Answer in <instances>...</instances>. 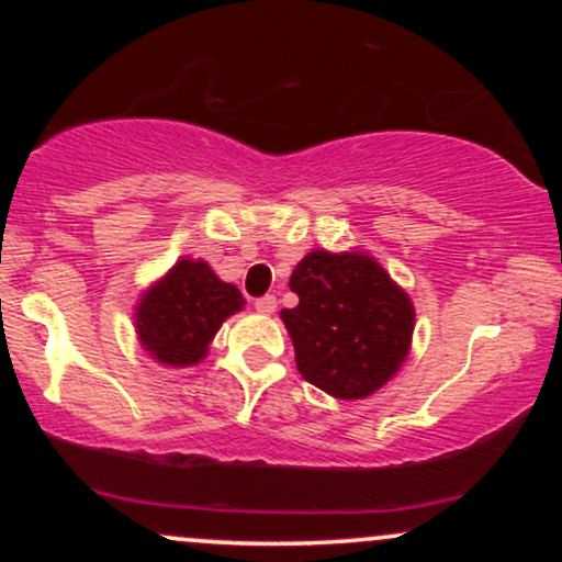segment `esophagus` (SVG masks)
<instances>
[{"label":"esophagus","instance_id":"obj_1","mask_svg":"<svg viewBox=\"0 0 562 562\" xmlns=\"http://www.w3.org/2000/svg\"><path fill=\"white\" fill-rule=\"evenodd\" d=\"M277 308V299L274 295H263V299H256V312L261 314H274Z\"/></svg>","mask_w":562,"mask_h":562}]
</instances>
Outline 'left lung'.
<instances>
[{"label":"left lung","mask_w":562,"mask_h":562,"mask_svg":"<svg viewBox=\"0 0 562 562\" xmlns=\"http://www.w3.org/2000/svg\"><path fill=\"white\" fill-rule=\"evenodd\" d=\"M299 306L282 308L303 380L335 398H364L409 353L415 308L372 256L312 250L290 274Z\"/></svg>","instance_id":"8db88e82"}]
</instances>
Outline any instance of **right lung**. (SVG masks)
Returning <instances> with one entry per match:
<instances>
[{"label": "right lung", "mask_w": 562, "mask_h": 562, "mask_svg": "<svg viewBox=\"0 0 562 562\" xmlns=\"http://www.w3.org/2000/svg\"><path fill=\"white\" fill-rule=\"evenodd\" d=\"M243 303L240 290L218 280L209 263L182 259L139 299L134 312L139 344L160 364H198L222 322Z\"/></svg>", "instance_id": "obj_1"}]
</instances>
